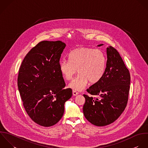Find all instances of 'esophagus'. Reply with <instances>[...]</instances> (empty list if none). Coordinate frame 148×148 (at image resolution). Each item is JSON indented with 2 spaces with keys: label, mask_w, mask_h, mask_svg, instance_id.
I'll return each instance as SVG.
<instances>
[{
  "label": "esophagus",
  "mask_w": 148,
  "mask_h": 148,
  "mask_svg": "<svg viewBox=\"0 0 148 148\" xmlns=\"http://www.w3.org/2000/svg\"><path fill=\"white\" fill-rule=\"evenodd\" d=\"M73 96H77V95H78V92H77V91H75V90H73Z\"/></svg>",
  "instance_id": "esophagus-1"
}]
</instances>
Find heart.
<instances>
[{"mask_svg":"<svg viewBox=\"0 0 148 148\" xmlns=\"http://www.w3.org/2000/svg\"><path fill=\"white\" fill-rule=\"evenodd\" d=\"M69 60L60 61L59 69L63 77L71 79L77 73L78 75L69 84L76 90H82L88 82L96 84L103 77L106 69V59L103 52L89 47H79L73 50L69 55Z\"/></svg>","mask_w":148,"mask_h":148,"instance_id":"obj_1","label":"heart"}]
</instances>
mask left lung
<instances>
[{
	"mask_svg": "<svg viewBox=\"0 0 148 148\" xmlns=\"http://www.w3.org/2000/svg\"><path fill=\"white\" fill-rule=\"evenodd\" d=\"M107 56L103 77L86 90L92 96L84 95V116L97 126L108 125L121 116L127 106L130 87L129 70L118 51L112 46L107 47Z\"/></svg>",
	"mask_w": 148,
	"mask_h": 148,
	"instance_id": "left-lung-1",
	"label": "left lung"
}]
</instances>
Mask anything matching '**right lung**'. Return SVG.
Segmentation results:
<instances>
[{
  "label": "right lung",
  "instance_id": "obj_1",
  "mask_svg": "<svg viewBox=\"0 0 148 148\" xmlns=\"http://www.w3.org/2000/svg\"><path fill=\"white\" fill-rule=\"evenodd\" d=\"M66 44L61 41H42L26 54L20 66L17 82L23 107L36 123L50 127L64 111V103L72 96L59 69Z\"/></svg>",
  "mask_w": 148,
  "mask_h": 148
}]
</instances>
